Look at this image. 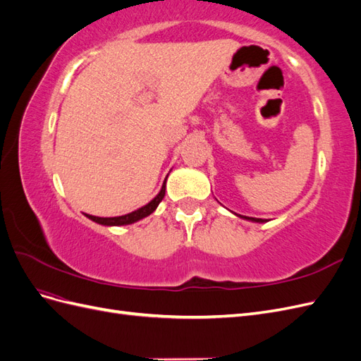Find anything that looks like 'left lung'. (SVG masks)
I'll list each match as a JSON object with an SVG mask.
<instances>
[{
    "mask_svg": "<svg viewBox=\"0 0 361 361\" xmlns=\"http://www.w3.org/2000/svg\"><path fill=\"white\" fill-rule=\"evenodd\" d=\"M241 218H244V220H248V221H253V223H265L267 220H262V218H253V216H244V215H239Z\"/></svg>",
    "mask_w": 361,
    "mask_h": 361,
    "instance_id": "left-lung-1",
    "label": "left lung"
}]
</instances>
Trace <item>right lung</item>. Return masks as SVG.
Listing matches in <instances>:
<instances>
[{
	"label": "right lung",
	"mask_w": 361,
	"mask_h": 361,
	"mask_svg": "<svg viewBox=\"0 0 361 361\" xmlns=\"http://www.w3.org/2000/svg\"><path fill=\"white\" fill-rule=\"evenodd\" d=\"M166 182H167V178H166V180H164L161 191L157 194L155 199H152L147 204L141 206L140 209H137L134 212L122 215V216H111V218H102V216H94V215H87V214H85V216L90 218L92 221H94L97 224H102V226H128V224L137 223L157 209L158 204L164 199V195H166Z\"/></svg>",
	"instance_id": "add662e5"
}]
</instances>
